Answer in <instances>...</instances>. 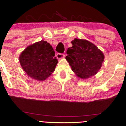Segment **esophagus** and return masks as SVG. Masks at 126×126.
I'll list each match as a JSON object with an SVG mask.
<instances>
[{
  "instance_id": "esophagus-1",
  "label": "esophagus",
  "mask_w": 126,
  "mask_h": 126,
  "mask_svg": "<svg viewBox=\"0 0 126 126\" xmlns=\"http://www.w3.org/2000/svg\"><path fill=\"white\" fill-rule=\"evenodd\" d=\"M56 57L58 59H62V58H64L65 55L63 54L59 53H58L56 54Z\"/></svg>"
}]
</instances>
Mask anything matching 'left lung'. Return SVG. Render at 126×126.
I'll use <instances>...</instances> for the list:
<instances>
[{"label":"left lung","instance_id":"obj_1","mask_svg":"<svg viewBox=\"0 0 126 126\" xmlns=\"http://www.w3.org/2000/svg\"><path fill=\"white\" fill-rule=\"evenodd\" d=\"M67 49L65 59L76 76L82 79L98 73L104 59L103 53L95 45L85 39L75 38Z\"/></svg>","mask_w":126,"mask_h":126}]
</instances>
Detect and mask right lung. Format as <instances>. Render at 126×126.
I'll list each match as a JSON object with an SVG mask.
<instances>
[{"label":"right lung","instance_id":"right-lung-1","mask_svg":"<svg viewBox=\"0 0 126 126\" xmlns=\"http://www.w3.org/2000/svg\"><path fill=\"white\" fill-rule=\"evenodd\" d=\"M53 48L43 40L27 47L19 56L22 68L28 76L44 81L55 70L58 63Z\"/></svg>","mask_w":126,"mask_h":126}]
</instances>
